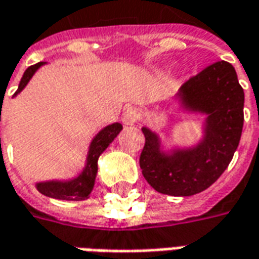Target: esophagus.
Wrapping results in <instances>:
<instances>
[{"label": "esophagus", "mask_w": 259, "mask_h": 259, "mask_svg": "<svg viewBox=\"0 0 259 259\" xmlns=\"http://www.w3.org/2000/svg\"><path fill=\"white\" fill-rule=\"evenodd\" d=\"M140 118V109L136 107L127 108L123 112V122L124 124H135Z\"/></svg>", "instance_id": "obj_1"}]
</instances>
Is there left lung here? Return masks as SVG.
Segmentation results:
<instances>
[{"label":"left lung","mask_w":259,"mask_h":259,"mask_svg":"<svg viewBox=\"0 0 259 259\" xmlns=\"http://www.w3.org/2000/svg\"><path fill=\"white\" fill-rule=\"evenodd\" d=\"M175 101L180 112L205 116L201 139L190 146H168L144 126L140 168L158 193L190 197L213 185L232 161L244 122V91L233 66L221 61L186 81Z\"/></svg>","instance_id":"1"}]
</instances>
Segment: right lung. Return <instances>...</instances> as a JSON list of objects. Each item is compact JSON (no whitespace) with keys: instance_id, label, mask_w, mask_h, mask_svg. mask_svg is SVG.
Masks as SVG:
<instances>
[{"instance_id":"right-lung-1","label":"right lung","mask_w":259,"mask_h":259,"mask_svg":"<svg viewBox=\"0 0 259 259\" xmlns=\"http://www.w3.org/2000/svg\"><path fill=\"white\" fill-rule=\"evenodd\" d=\"M46 64L47 62H38V64L31 65V66L26 69L25 73L22 76V80H20L19 87H18V90L14 94V97L18 96L20 91L25 89L37 70ZM122 129H123V126L119 122H115V123L105 126L90 141L84 166H83L81 172L77 176L70 178V179H53L37 182V190L40 191L41 194L47 195V197L58 198V200H85L91 194V191L94 189V185H96V176L97 170H98V158H100L102 152L107 150L108 146L118 137Z\"/></svg>"}]
</instances>
